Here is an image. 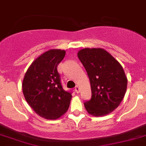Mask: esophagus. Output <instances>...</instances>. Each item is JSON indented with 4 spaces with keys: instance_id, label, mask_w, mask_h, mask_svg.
Returning a JSON list of instances; mask_svg holds the SVG:
<instances>
[{
    "instance_id": "34e87169",
    "label": "esophagus",
    "mask_w": 146,
    "mask_h": 146,
    "mask_svg": "<svg viewBox=\"0 0 146 146\" xmlns=\"http://www.w3.org/2000/svg\"><path fill=\"white\" fill-rule=\"evenodd\" d=\"M79 90H80V88H79V87L78 86V85H76L75 88V91L76 92V93H79Z\"/></svg>"
}]
</instances>
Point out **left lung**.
<instances>
[{
    "label": "left lung",
    "mask_w": 146,
    "mask_h": 146,
    "mask_svg": "<svg viewBox=\"0 0 146 146\" xmlns=\"http://www.w3.org/2000/svg\"><path fill=\"white\" fill-rule=\"evenodd\" d=\"M78 58L86 70L91 88V99L84 103L92 116L109 114L121 103L125 94L128 79L122 65L102 48H84Z\"/></svg>",
    "instance_id": "obj_1"
}]
</instances>
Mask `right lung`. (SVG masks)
<instances>
[{"label": "right lung", "instance_id": "right-lung-1", "mask_svg": "<svg viewBox=\"0 0 146 146\" xmlns=\"http://www.w3.org/2000/svg\"><path fill=\"white\" fill-rule=\"evenodd\" d=\"M65 53L58 49L44 52L29 66L22 83L26 101L46 119H58L69 108L72 95L63 89L57 70Z\"/></svg>", "mask_w": 146, "mask_h": 146}]
</instances>
